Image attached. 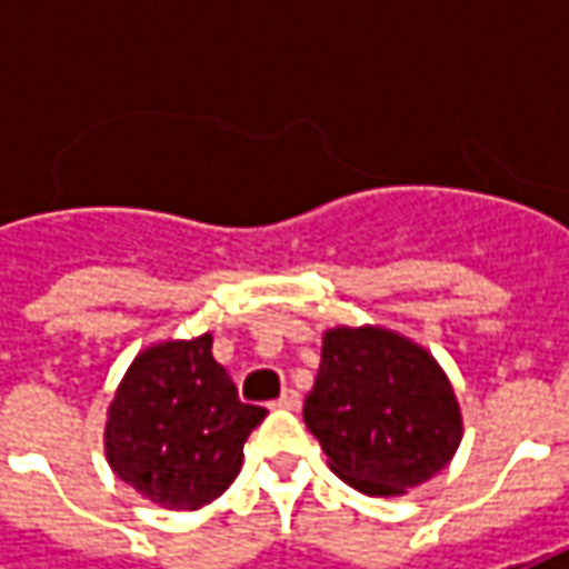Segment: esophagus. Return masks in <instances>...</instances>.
Masks as SVG:
<instances>
[{"instance_id":"esophagus-1","label":"esophagus","mask_w":569,"mask_h":569,"mask_svg":"<svg viewBox=\"0 0 569 569\" xmlns=\"http://www.w3.org/2000/svg\"><path fill=\"white\" fill-rule=\"evenodd\" d=\"M273 408H286V411H298L301 408V396L298 390H283V393L273 399Z\"/></svg>"}]
</instances>
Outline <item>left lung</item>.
I'll return each instance as SVG.
<instances>
[{
    "label": "left lung",
    "instance_id": "1",
    "mask_svg": "<svg viewBox=\"0 0 569 569\" xmlns=\"http://www.w3.org/2000/svg\"><path fill=\"white\" fill-rule=\"evenodd\" d=\"M305 423L335 476L369 497H402L429 481L463 439L445 369L427 347L383 326L322 332Z\"/></svg>",
    "mask_w": 569,
    "mask_h": 569
}]
</instances>
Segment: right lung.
Here are the masks:
<instances>
[{
  "mask_svg": "<svg viewBox=\"0 0 569 569\" xmlns=\"http://www.w3.org/2000/svg\"><path fill=\"white\" fill-rule=\"evenodd\" d=\"M264 415L237 399L210 332L158 341L137 353L109 402L106 460L146 500L194 512L231 488Z\"/></svg>",
  "mask_w": 569,
  "mask_h": 569,
  "instance_id": "1",
  "label": "right lung"
}]
</instances>
